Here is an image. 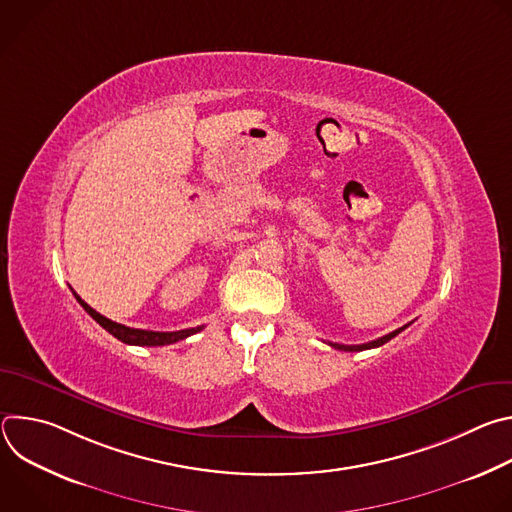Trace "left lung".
Segmentation results:
<instances>
[{
  "mask_svg": "<svg viewBox=\"0 0 512 512\" xmlns=\"http://www.w3.org/2000/svg\"><path fill=\"white\" fill-rule=\"evenodd\" d=\"M407 326H403V328H399V330H395V332H391V334H387V336H383V338H377V340H373V342H367V344H356V346H346V344H336V342H330V346H334V348H338V350H344V352H358V350H369V348H377V346H383L385 342H389L391 338H395L401 330H405Z\"/></svg>",
  "mask_w": 512,
  "mask_h": 512,
  "instance_id": "8db88e82",
  "label": "left lung"
}]
</instances>
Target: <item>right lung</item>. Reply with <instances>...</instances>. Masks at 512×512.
Segmentation results:
<instances>
[{"mask_svg":"<svg viewBox=\"0 0 512 512\" xmlns=\"http://www.w3.org/2000/svg\"><path fill=\"white\" fill-rule=\"evenodd\" d=\"M75 294V291H72ZM77 302L85 308V312L99 324L103 326L109 334H113L117 340L125 342V344H131V346H166V344H174L178 340H184L196 332H200L204 326H198V328H188V330H178V332H154V330H139V328H129V326H123V324H117L105 316H101L99 312H95L85 300H81V296H77Z\"/></svg>","mask_w":512,"mask_h":512,"instance_id":"right-lung-1","label":"right lung"}]
</instances>
